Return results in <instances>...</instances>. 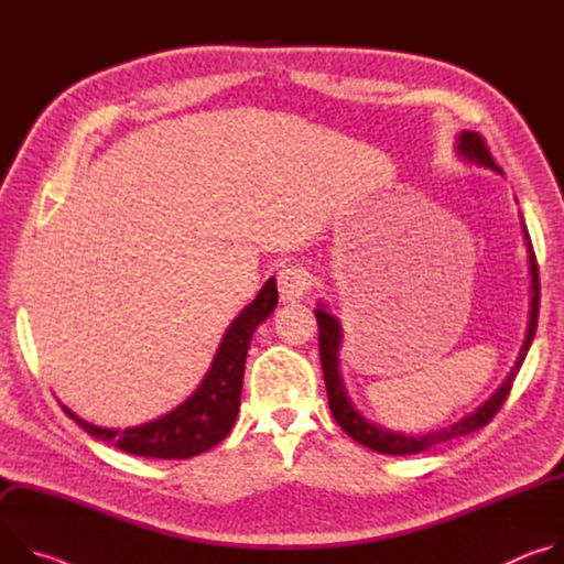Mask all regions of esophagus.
Here are the masks:
<instances>
[{
  "mask_svg": "<svg viewBox=\"0 0 564 564\" xmlns=\"http://www.w3.org/2000/svg\"><path fill=\"white\" fill-rule=\"evenodd\" d=\"M276 283H279V294L283 303H294L299 299H303L310 290V276L305 270L301 268H283L276 274Z\"/></svg>",
  "mask_w": 564,
  "mask_h": 564,
  "instance_id": "esophagus-1",
  "label": "esophagus"
}]
</instances>
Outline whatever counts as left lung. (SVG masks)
I'll return each mask as SVG.
<instances>
[{
  "instance_id": "1",
  "label": "left lung",
  "mask_w": 564,
  "mask_h": 564,
  "mask_svg": "<svg viewBox=\"0 0 564 564\" xmlns=\"http://www.w3.org/2000/svg\"><path fill=\"white\" fill-rule=\"evenodd\" d=\"M457 153L466 160H470V163H477V165H485L494 172H500V167L496 165V160L485 142V138H481L479 133L475 131H462L459 138H457ZM502 174V172H500ZM524 238H527V248H529V270H531V292H533V299H531V318H529V330H527V339H524V346L520 350V357L511 370V375L507 377V381L481 404L475 413L466 415L464 420L455 422L453 426L448 429H440V431H433V433H426V435H401V433H394V431H386L377 424H370L366 417H361L355 406L350 404V399L346 394V388H344V381L339 377V359H337V350H339V344H341V328H339V321L328 314L321 305L314 310V316H316V324H318V355H321V368H324V379H326V390H328V404H330V411H333V417L337 420V424L359 444L377 451V453H383V455H411V453H422L435 444H442V442H448L453 437H459V435H468L481 426H487L496 413L502 409V404L507 401L509 392H511V386H513V379L518 375V370L522 368V361L529 352V346L533 341V335H535V328H538V312H540V272H538V261H535V254H533V248H531V240H529V234L524 229Z\"/></svg>"
}]
</instances>
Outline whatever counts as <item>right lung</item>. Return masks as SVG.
Segmentation results:
<instances>
[{
  "mask_svg": "<svg viewBox=\"0 0 564 564\" xmlns=\"http://www.w3.org/2000/svg\"><path fill=\"white\" fill-rule=\"evenodd\" d=\"M276 281L270 279L257 299L231 321L198 390L165 417L120 431L94 426L62 406L64 413L91 437L140 457L187 459L214 448L227 437L236 422L250 341L261 321L276 307Z\"/></svg>",
  "mask_w": 564,
  "mask_h": 564,
  "instance_id": "1",
  "label": "right lung"
}]
</instances>
